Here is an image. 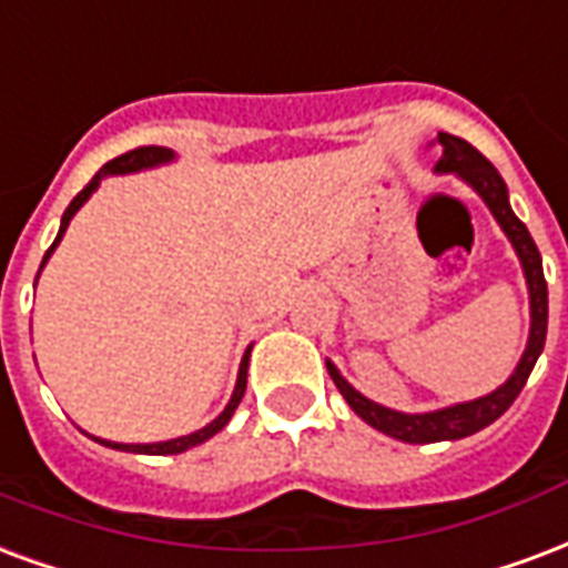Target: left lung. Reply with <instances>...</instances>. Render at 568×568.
<instances>
[{
    "label": "left lung",
    "mask_w": 568,
    "mask_h": 568,
    "mask_svg": "<svg viewBox=\"0 0 568 568\" xmlns=\"http://www.w3.org/2000/svg\"><path fill=\"white\" fill-rule=\"evenodd\" d=\"M437 143H440V161H437V170L440 173H458L464 182H470L479 197L488 203V209L494 212V219L500 221V227L506 230V236L511 239V245L521 257L524 275H527V287H530V341H527V349H524L518 368L511 374L509 381L503 383L500 389H494L491 395L485 398L467 400V404H455V407H446V410L434 413H395L386 410L381 404H374L365 395L353 389L344 377L338 374V368L326 362L332 381L338 386V392L347 398V404L353 410L359 413L362 419L374 425L383 434H389L395 440L404 443H440V440H462V437H470L476 430H481L485 425H491L494 419H500L503 413L509 410L511 400L518 398L524 389V383L530 377L532 365L539 359V353L545 347V332H548V284H545L542 275V257H539V248L532 242L530 230L524 227L518 215L509 209V194H506V182L500 179V173L494 170V164L488 158L481 155L479 149L470 146L467 140L455 138V134H437Z\"/></svg>",
    "instance_id": "8db88e82"
}]
</instances>
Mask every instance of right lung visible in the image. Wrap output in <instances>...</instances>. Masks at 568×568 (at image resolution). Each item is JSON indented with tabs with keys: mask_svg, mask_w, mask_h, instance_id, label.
Masks as SVG:
<instances>
[{
	"mask_svg": "<svg viewBox=\"0 0 568 568\" xmlns=\"http://www.w3.org/2000/svg\"><path fill=\"white\" fill-rule=\"evenodd\" d=\"M173 158V152L164 146H138V149H131V152H125V155H119L113 158V161H106L104 168L98 170L95 176L89 179V185L77 194L71 203H68L65 209V215H62V227H59V236L57 242L47 248L44 260H41V266L47 263V257L53 254V248L59 245V239H62V233H65L68 227V221L74 219V212L83 203L89 200V194L95 191L98 182H101V176H113V173H134V170H143V168H155V164H161V161H170ZM38 281V278H36ZM245 383H248V353H245V359H242V368H239V381H236V392H233V398H230L227 404V410L221 413L219 419L215 422H209L206 428H200L194 430V434H187V437H176V440H168V443H146V446H128V443H106V440H98V443H104V446H110V449H122V452H140V455H179V452H185L191 449V446H197V443L209 440L212 434H219L224 425L230 422V416H233V410L239 407V400H242V395H245Z\"/></svg>",
	"mask_w": 568,
	"mask_h": 568,
	"instance_id": "obj_1",
	"label": "right lung"
}]
</instances>
